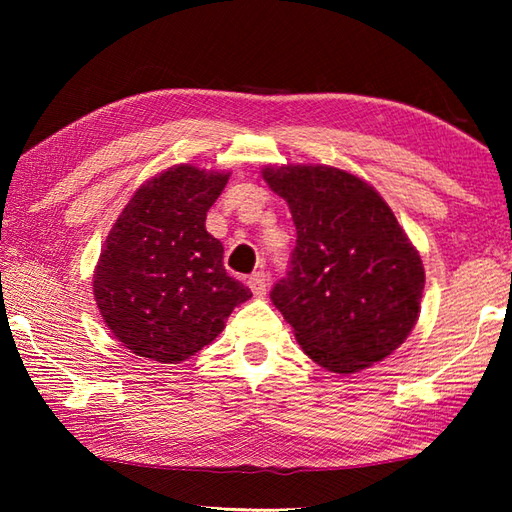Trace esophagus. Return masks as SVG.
Returning <instances> with one entry per match:
<instances>
[{"label": "esophagus", "mask_w": 512, "mask_h": 512, "mask_svg": "<svg viewBox=\"0 0 512 512\" xmlns=\"http://www.w3.org/2000/svg\"><path fill=\"white\" fill-rule=\"evenodd\" d=\"M246 286L253 290L255 297H264L268 292V279L264 273H253L246 279Z\"/></svg>", "instance_id": "34e87169"}]
</instances>
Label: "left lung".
I'll list each match as a JSON object with an SVG mask.
<instances>
[{
  "mask_svg": "<svg viewBox=\"0 0 512 512\" xmlns=\"http://www.w3.org/2000/svg\"><path fill=\"white\" fill-rule=\"evenodd\" d=\"M290 206L297 246L270 292L314 363L354 374L405 343L418 321L424 266L418 248L372 184L330 165L264 167Z\"/></svg>",
  "mask_w": 512,
  "mask_h": 512,
  "instance_id": "obj_1",
  "label": "left lung"
}]
</instances>
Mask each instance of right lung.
I'll return each mask as SVG.
<instances>
[{"instance_id": "right-lung-1", "label": "right lung", "mask_w": 512, "mask_h": 512, "mask_svg": "<svg viewBox=\"0 0 512 512\" xmlns=\"http://www.w3.org/2000/svg\"><path fill=\"white\" fill-rule=\"evenodd\" d=\"M231 171L173 165L145 180L107 235L92 292L107 328L129 352L182 363L224 330L253 297L228 277L224 246L206 231V211Z\"/></svg>"}]
</instances>
